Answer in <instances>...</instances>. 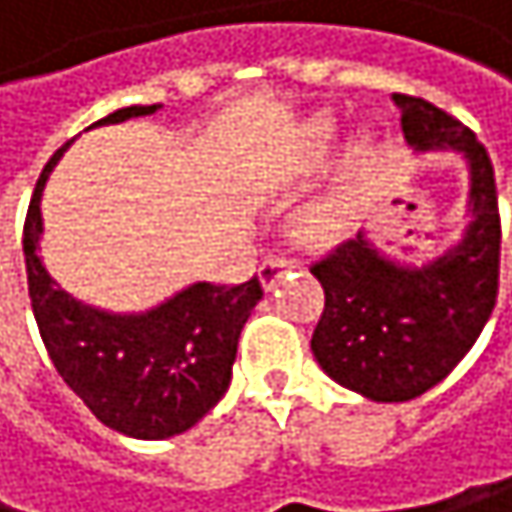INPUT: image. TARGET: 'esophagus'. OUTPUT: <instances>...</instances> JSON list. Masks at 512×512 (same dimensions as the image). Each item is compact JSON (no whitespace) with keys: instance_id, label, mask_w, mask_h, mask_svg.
Listing matches in <instances>:
<instances>
[{"instance_id":"1","label":"esophagus","mask_w":512,"mask_h":512,"mask_svg":"<svg viewBox=\"0 0 512 512\" xmlns=\"http://www.w3.org/2000/svg\"><path fill=\"white\" fill-rule=\"evenodd\" d=\"M291 267V261L288 258H279V254H270V258H264L261 261V267H258V276H261V285L264 288H273L282 276H285V270Z\"/></svg>"}]
</instances>
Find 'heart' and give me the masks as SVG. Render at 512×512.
<instances>
[{
	"mask_svg": "<svg viewBox=\"0 0 512 512\" xmlns=\"http://www.w3.org/2000/svg\"><path fill=\"white\" fill-rule=\"evenodd\" d=\"M334 134H338V128H334V122H316L307 134V159H322L328 153V147L334 144ZM298 236L307 242V245H325L331 242L334 236V214L328 205H313L301 214L298 221Z\"/></svg>",
	"mask_w": 512,
	"mask_h": 512,
	"instance_id": "b5f03b06",
	"label": "heart"
}]
</instances>
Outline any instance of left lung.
<instances>
[{"instance_id":"1","label":"left lung","mask_w":512,"mask_h":512,"mask_svg":"<svg viewBox=\"0 0 512 512\" xmlns=\"http://www.w3.org/2000/svg\"><path fill=\"white\" fill-rule=\"evenodd\" d=\"M418 153H458L470 168V224L427 261L384 254L365 230L310 267L325 310L310 350L322 371L371 402H408L436 387L476 344L498 301L501 214L495 168L476 134L424 97L393 94Z\"/></svg>"}]
</instances>
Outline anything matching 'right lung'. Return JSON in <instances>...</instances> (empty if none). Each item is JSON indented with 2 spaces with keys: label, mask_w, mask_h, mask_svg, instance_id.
Returning a JSON list of instances; mask_svg holds the SVG:
<instances>
[{
  "label": "right lung",
  "mask_w": 512,
  "mask_h": 512,
  "mask_svg": "<svg viewBox=\"0 0 512 512\" xmlns=\"http://www.w3.org/2000/svg\"><path fill=\"white\" fill-rule=\"evenodd\" d=\"M159 107H122L94 125L150 116ZM70 144L42 168L24 224L27 285L42 344L57 375L104 427L131 439L178 436L227 393L239 331L264 288L258 276L242 285L193 282L147 313H107L76 301L39 258L42 190Z\"/></svg>",
  "instance_id": "1"
}]
</instances>
